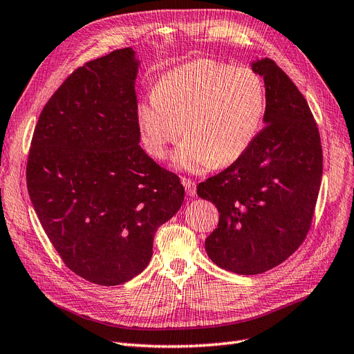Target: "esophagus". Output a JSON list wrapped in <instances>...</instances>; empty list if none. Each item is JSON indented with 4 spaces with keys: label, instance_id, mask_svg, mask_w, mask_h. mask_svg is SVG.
I'll return each instance as SVG.
<instances>
[{
    "label": "esophagus",
    "instance_id": "1",
    "mask_svg": "<svg viewBox=\"0 0 354 354\" xmlns=\"http://www.w3.org/2000/svg\"><path fill=\"white\" fill-rule=\"evenodd\" d=\"M182 184H184V187H185L187 195H189V197H194V195H195V184H194V180L187 179V178H182Z\"/></svg>",
    "mask_w": 354,
    "mask_h": 354
}]
</instances>
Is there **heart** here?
Segmentation results:
<instances>
[{"mask_svg":"<svg viewBox=\"0 0 354 354\" xmlns=\"http://www.w3.org/2000/svg\"><path fill=\"white\" fill-rule=\"evenodd\" d=\"M264 113V83L252 68L195 59L162 75L153 96L138 106L137 120L144 146L159 160L185 128L172 165L203 174L241 159L258 137Z\"/></svg>","mask_w":354,"mask_h":354,"instance_id":"heart-1","label":"heart"}]
</instances>
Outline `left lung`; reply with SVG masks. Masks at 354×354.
Instances as JSON below:
<instances>
[{
	"label": "left lung",
	"instance_id": "obj_1",
	"mask_svg": "<svg viewBox=\"0 0 354 354\" xmlns=\"http://www.w3.org/2000/svg\"><path fill=\"white\" fill-rule=\"evenodd\" d=\"M251 68L264 78L266 128L241 159L197 188L220 213L205 239L207 255L242 276L277 267L305 241L322 178L321 138L308 102L272 59H255Z\"/></svg>",
	"mask_w": 354,
	"mask_h": 354
}]
</instances>
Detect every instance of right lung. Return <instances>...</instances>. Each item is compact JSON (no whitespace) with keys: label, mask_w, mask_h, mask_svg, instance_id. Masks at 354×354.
Wrapping results in <instances>:
<instances>
[{"label":"right lung","mask_w":354,"mask_h":354,"mask_svg":"<svg viewBox=\"0 0 354 354\" xmlns=\"http://www.w3.org/2000/svg\"><path fill=\"white\" fill-rule=\"evenodd\" d=\"M133 48L68 75L36 124L28 191L50 243L71 271L100 286L146 268L157 227L184 203L179 178L140 147Z\"/></svg>","instance_id":"right-lung-1"}]
</instances>
